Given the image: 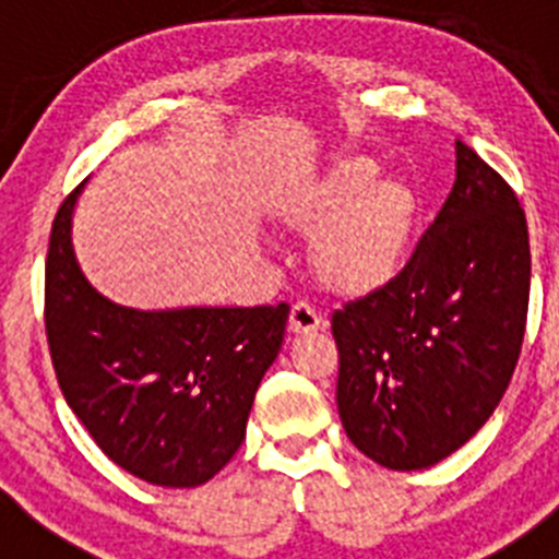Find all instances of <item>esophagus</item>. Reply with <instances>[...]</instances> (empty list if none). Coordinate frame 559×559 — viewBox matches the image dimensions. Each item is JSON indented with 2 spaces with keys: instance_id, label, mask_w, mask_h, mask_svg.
Masks as SVG:
<instances>
[{
  "instance_id": "obj_1",
  "label": "esophagus",
  "mask_w": 559,
  "mask_h": 559,
  "mask_svg": "<svg viewBox=\"0 0 559 559\" xmlns=\"http://www.w3.org/2000/svg\"><path fill=\"white\" fill-rule=\"evenodd\" d=\"M324 319L322 313L313 308L310 302H296L290 308V333H313V330H322Z\"/></svg>"
}]
</instances>
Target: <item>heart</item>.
Returning <instances> with one entry per match:
<instances>
[{
	"label": "heart",
	"mask_w": 559,
	"mask_h": 559,
	"mask_svg": "<svg viewBox=\"0 0 559 559\" xmlns=\"http://www.w3.org/2000/svg\"><path fill=\"white\" fill-rule=\"evenodd\" d=\"M419 201L406 181L378 179L369 159H344L285 204V224L313 237L316 274L330 290L369 296L406 269Z\"/></svg>",
	"instance_id": "heart-1"
}]
</instances>
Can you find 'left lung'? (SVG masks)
<instances>
[{"label":"left lung","instance_id":"left-lung-1","mask_svg":"<svg viewBox=\"0 0 559 559\" xmlns=\"http://www.w3.org/2000/svg\"><path fill=\"white\" fill-rule=\"evenodd\" d=\"M530 276L518 195L456 140L453 190L406 269L333 313L349 442L389 471H423L459 451L510 386Z\"/></svg>","mask_w":559,"mask_h":559}]
</instances>
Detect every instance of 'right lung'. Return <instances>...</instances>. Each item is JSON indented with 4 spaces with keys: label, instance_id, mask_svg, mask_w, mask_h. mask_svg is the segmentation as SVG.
Listing matches in <instances>:
<instances>
[{
    "label": "right lung",
    "instance_id": "right-lung-1",
    "mask_svg": "<svg viewBox=\"0 0 559 559\" xmlns=\"http://www.w3.org/2000/svg\"><path fill=\"white\" fill-rule=\"evenodd\" d=\"M86 185V181H83ZM69 192L49 235L44 324L58 386L100 451L159 487H199L246 439L251 403L283 347L288 305L122 308L72 249Z\"/></svg>",
    "mask_w": 559,
    "mask_h": 559
}]
</instances>
